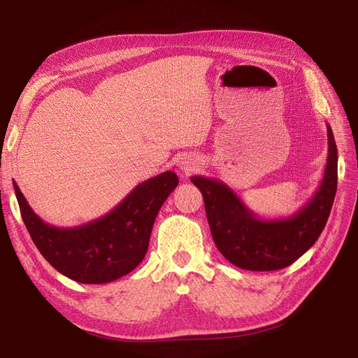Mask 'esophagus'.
Wrapping results in <instances>:
<instances>
[{"label":"esophagus","instance_id":"obj_1","mask_svg":"<svg viewBox=\"0 0 358 358\" xmlns=\"http://www.w3.org/2000/svg\"><path fill=\"white\" fill-rule=\"evenodd\" d=\"M179 167L183 173H187V175H189L191 171L196 170L199 166H197V161L192 159V158H182L179 161Z\"/></svg>","mask_w":358,"mask_h":358}]
</instances>
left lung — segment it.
Masks as SVG:
<instances>
[{
    "label": "left lung",
    "mask_w": 358,
    "mask_h": 358,
    "mask_svg": "<svg viewBox=\"0 0 358 358\" xmlns=\"http://www.w3.org/2000/svg\"><path fill=\"white\" fill-rule=\"evenodd\" d=\"M329 155L321 185L294 215L263 220L220 179L192 176L204 199L213 242L234 266L270 272L288 267L318 241L327 224L338 188V148L327 125Z\"/></svg>",
    "instance_id": "obj_1"
}]
</instances>
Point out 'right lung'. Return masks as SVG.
Here are the masks:
<instances>
[{"instance_id":"obj_1","label":"right lung","mask_w":358,"mask_h":358,"mask_svg":"<svg viewBox=\"0 0 358 358\" xmlns=\"http://www.w3.org/2000/svg\"><path fill=\"white\" fill-rule=\"evenodd\" d=\"M178 183L176 173H161L138 183L109 213L73 229L43 221L15 180L13 187L27 230L49 264L76 282L107 284L142 263L157 215Z\"/></svg>"}]
</instances>
